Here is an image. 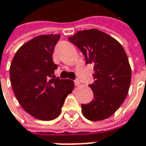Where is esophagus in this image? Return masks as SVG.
<instances>
[{"label": "esophagus", "mask_w": 146, "mask_h": 146, "mask_svg": "<svg viewBox=\"0 0 146 146\" xmlns=\"http://www.w3.org/2000/svg\"><path fill=\"white\" fill-rule=\"evenodd\" d=\"M75 84H76V86H80V80L76 79V80H75Z\"/></svg>", "instance_id": "esophagus-1"}]
</instances>
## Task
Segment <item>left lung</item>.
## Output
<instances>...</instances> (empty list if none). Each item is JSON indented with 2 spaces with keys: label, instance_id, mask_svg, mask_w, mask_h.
Here are the masks:
<instances>
[{
  "label": "left lung",
  "instance_id": "1",
  "mask_svg": "<svg viewBox=\"0 0 146 146\" xmlns=\"http://www.w3.org/2000/svg\"><path fill=\"white\" fill-rule=\"evenodd\" d=\"M84 55L86 63L94 66V99L82 104L85 118L93 121L111 117L127 95L131 69L127 56L118 41L96 29L79 31L69 37Z\"/></svg>",
  "mask_w": 146,
  "mask_h": 146
}]
</instances>
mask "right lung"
<instances>
[{
  "label": "right lung",
  "instance_id": "obj_1",
  "mask_svg": "<svg viewBox=\"0 0 146 146\" xmlns=\"http://www.w3.org/2000/svg\"><path fill=\"white\" fill-rule=\"evenodd\" d=\"M60 34L38 35L19 48L10 67L12 89L21 107L42 121L56 118L74 81L56 78L52 60Z\"/></svg>",
  "mask_w": 146,
  "mask_h": 146
}]
</instances>
